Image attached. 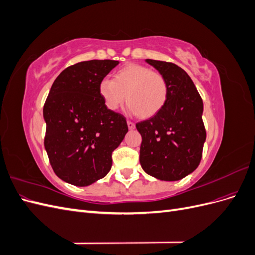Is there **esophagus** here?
Wrapping results in <instances>:
<instances>
[{
  "label": "esophagus",
  "instance_id": "1",
  "mask_svg": "<svg viewBox=\"0 0 255 255\" xmlns=\"http://www.w3.org/2000/svg\"><path fill=\"white\" fill-rule=\"evenodd\" d=\"M128 127L129 129H134L135 128V123L132 121H128Z\"/></svg>",
  "mask_w": 255,
  "mask_h": 255
}]
</instances>
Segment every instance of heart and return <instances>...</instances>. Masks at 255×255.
Wrapping results in <instances>:
<instances>
[{
	"mask_svg": "<svg viewBox=\"0 0 255 255\" xmlns=\"http://www.w3.org/2000/svg\"><path fill=\"white\" fill-rule=\"evenodd\" d=\"M100 95L109 110H118L127 101L130 112L146 119L164 109L169 87L161 73L145 66L128 64L114 73L113 81L105 79L100 83Z\"/></svg>",
	"mask_w": 255,
	"mask_h": 255,
	"instance_id": "heart-1",
	"label": "heart"
}]
</instances>
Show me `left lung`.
Returning a JSON list of instances; mask_svg holds the SVG:
<instances>
[{"mask_svg":"<svg viewBox=\"0 0 255 255\" xmlns=\"http://www.w3.org/2000/svg\"><path fill=\"white\" fill-rule=\"evenodd\" d=\"M165 76L169 96L164 109L136 123L142 137L139 161L161 181H179L196 170L206 138L203 102L189 75L175 64L145 59Z\"/></svg>","mask_w":255,"mask_h":255,"instance_id":"obj_1","label":"left lung"}]
</instances>
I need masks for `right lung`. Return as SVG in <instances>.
Wrapping results in <instances>:
<instances>
[{"label": "right lung", "mask_w": 255, "mask_h": 255, "mask_svg": "<svg viewBox=\"0 0 255 255\" xmlns=\"http://www.w3.org/2000/svg\"><path fill=\"white\" fill-rule=\"evenodd\" d=\"M118 64L94 59L68 67L45 100V151L55 174L75 186L110 172L112 153L128 130L125 116L107 109L100 95V83Z\"/></svg>", "instance_id": "1"}]
</instances>
